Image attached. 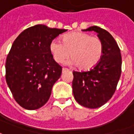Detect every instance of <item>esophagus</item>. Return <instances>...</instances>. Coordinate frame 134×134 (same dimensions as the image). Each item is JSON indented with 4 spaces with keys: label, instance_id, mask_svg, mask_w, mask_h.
Masks as SVG:
<instances>
[{
    "label": "esophagus",
    "instance_id": "esophagus-1",
    "mask_svg": "<svg viewBox=\"0 0 134 134\" xmlns=\"http://www.w3.org/2000/svg\"><path fill=\"white\" fill-rule=\"evenodd\" d=\"M67 71H69V70L67 69V68H62V73L65 72H67Z\"/></svg>",
    "mask_w": 134,
    "mask_h": 134
}]
</instances>
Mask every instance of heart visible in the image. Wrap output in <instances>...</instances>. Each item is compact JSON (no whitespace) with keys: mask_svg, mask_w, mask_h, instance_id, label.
<instances>
[{"mask_svg":"<svg viewBox=\"0 0 134 134\" xmlns=\"http://www.w3.org/2000/svg\"><path fill=\"white\" fill-rule=\"evenodd\" d=\"M50 51L57 63H62L70 56L67 64L78 66L81 70L93 68L100 60L103 44L100 38L82 32H72L64 36L62 41L55 38L50 44Z\"/></svg>","mask_w":134,"mask_h":134,"instance_id":"obj_1","label":"heart"}]
</instances>
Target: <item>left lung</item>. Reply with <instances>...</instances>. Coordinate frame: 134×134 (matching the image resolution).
<instances>
[{"label": "left lung", "mask_w": 134, "mask_h": 134, "mask_svg": "<svg viewBox=\"0 0 134 134\" xmlns=\"http://www.w3.org/2000/svg\"><path fill=\"white\" fill-rule=\"evenodd\" d=\"M82 31L98 34L103 44V53L98 63L90 70L73 72V96L82 106L97 108L106 103L116 90L121 74V51L106 30L94 26Z\"/></svg>", "instance_id": "left-lung-1"}]
</instances>
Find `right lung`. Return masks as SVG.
<instances>
[{"label": "right lung", "mask_w": 134, "mask_h": 134, "mask_svg": "<svg viewBox=\"0 0 134 134\" xmlns=\"http://www.w3.org/2000/svg\"><path fill=\"white\" fill-rule=\"evenodd\" d=\"M67 31L36 25L22 31L13 41L5 62V80L22 108L38 109L49 100L53 85L62 74L50 44Z\"/></svg>", "instance_id": "obj_1"}]
</instances>
